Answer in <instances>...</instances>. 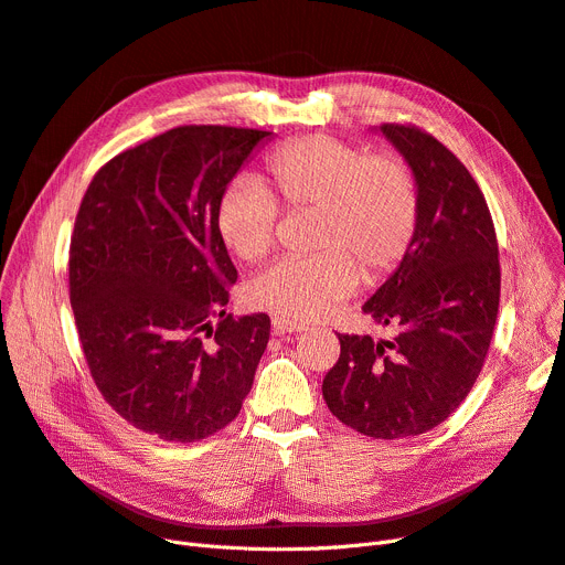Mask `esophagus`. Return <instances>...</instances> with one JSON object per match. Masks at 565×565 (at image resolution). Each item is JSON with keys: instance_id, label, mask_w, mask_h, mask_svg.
<instances>
[{"instance_id": "1", "label": "esophagus", "mask_w": 565, "mask_h": 565, "mask_svg": "<svg viewBox=\"0 0 565 565\" xmlns=\"http://www.w3.org/2000/svg\"><path fill=\"white\" fill-rule=\"evenodd\" d=\"M273 328H275L277 334H286V332L290 334V332H305L307 330L302 323H296V321H290V318H281V316L273 318Z\"/></svg>"}]
</instances>
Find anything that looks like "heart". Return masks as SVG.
Masks as SVG:
<instances>
[{"label":"heart","instance_id":"1","mask_svg":"<svg viewBox=\"0 0 565 565\" xmlns=\"http://www.w3.org/2000/svg\"><path fill=\"white\" fill-rule=\"evenodd\" d=\"M275 194L254 175L233 180L218 199L216 228L244 263L275 249L281 207L311 212L313 256L273 265L247 286L254 309L313 321L349 298L358 281H385L408 256L420 224V191L397 154H372L334 136H302L265 161Z\"/></svg>","mask_w":565,"mask_h":565}]
</instances>
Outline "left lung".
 <instances>
[{
	"mask_svg": "<svg viewBox=\"0 0 565 565\" xmlns=\"http://www.w3.org/2000/svg\"><path fill=\"white\" fill-rule=\"evenodd\" d=\"M420 191L413 247L362 311L395 337L337 334L341 353L323 379L334 418L372 438L418 436L459 408L492 341L501 265L484 195L431 134L381 125Z\"/></svg>",
	"mask_w": 565,
	"mask_h": 565,
	"instance_id": "left-lung-1",
	"label": "left lung"
}]
</instances>
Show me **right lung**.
Listing matches in <instances>:
<instances>
[{"label":"right lung","instance_id":"right-lung-1","mask_svg":"<svg viewBox=\"0 0 565 565\" xmlns=\"http://www.w3.org/2000/svg\"><path fill=\"white\" fill-rule=\"evenodd\" d=\"M269 131L186 125L113 157L89 182L68 298L89 374L136 429L193 444L237 418L269 316L226 313L237 269L216 205Z\"/></svg>","mask_w":565,"mask_h":565}]
</instances>
